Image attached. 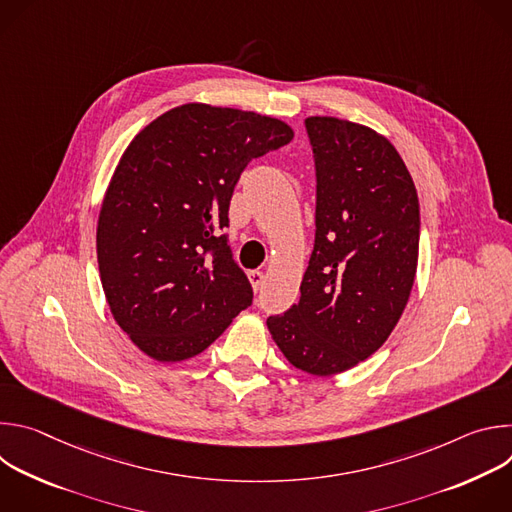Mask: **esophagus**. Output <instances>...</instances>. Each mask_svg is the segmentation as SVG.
<instances>
[{
    "label": "esophagus",
    "instance_id": "esophagus-1",
    "mask_svg": "<svg viewBox=\"0 0 512 512\" xmlns=\"http://www.w3.org/2000/svg\"><path fill=\"white\" fill-rule=\"evenodd\" d=\"M247 277H249L251 287H253L255 291H259V289L263 287V283H265V273H263V271H249Z\"/></svg>",
    "mask_w": 512,
    "mask_h": 512
}]
</instances>
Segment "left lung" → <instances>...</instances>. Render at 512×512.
Returning <instances> with one entry per match:
<instances>
[{
  "label": "left lung",
  "mask_w": 512,
  "mask_h": 512,
  "mask_svg": "<svg viewBox=\"0 0 512 512\" xmlns=\"http://www.w3.org/2000/svg\"><path fill=\"white\" fill-rule=\"evenodd\" d=\"M316 158V243L302 298L267 328L283 356L314 377L377 352L415 281L419 200L395 145L338 117H308Z\"/></svg>",
  "instance_id": "8db88e82"
}]
</instances>
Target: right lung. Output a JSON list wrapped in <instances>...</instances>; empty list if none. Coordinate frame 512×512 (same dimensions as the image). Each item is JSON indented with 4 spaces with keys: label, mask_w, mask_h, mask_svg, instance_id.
I'll return each instance as SVG.
<instances>
[{
    "label": "right lung",
    "mask_w": 512,
    "mask_h": 512,
    "mask_svg": "<svg viewBox=\"0 0 512 512\" xmlns=\"http://www.w3.org/2000/svg\"><path fill=\"white\" fill-rule=\"evenodd\" d=\"M294 139L285 121L178 105L125 148L97 221V261L119 328L158 362L206 350L253 302L233 261L229 202L245 166Z\"/></svg>",
    "instance_id": "obj_1"
}]
</instances>
